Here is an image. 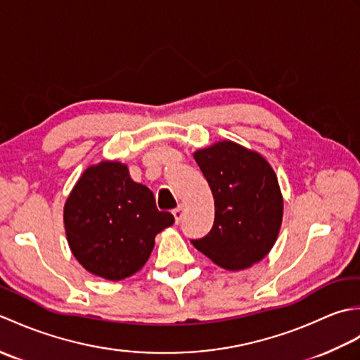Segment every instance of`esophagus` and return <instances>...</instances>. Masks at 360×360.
I'll list each match as a JSON object with an SVG mask.
<instances>
[{
  "mask_svg": "<svg viewBox=\"0 0 360 360\" xmlns=\"http://www.w3.org/2000/svg\"><path fill=\"white\" fill-rule=\"evenodd\" d=\"M173 215H174L176 224H179L182 217H184V205H179V207H176V209L173 210Z\"/></svg>",
  "mask_w": 360,
  "mask_h": 360,
  "instance_id": "1",
  "label": "esophagus"
}]
</instances>
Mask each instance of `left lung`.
Listing matches in <instances>:
<instances>
[{"label":"left lung","instance_id":"1","mask_svg":"<svg viewBox=\"0 0 360 360\" xmlns=\"http://www.w3.org/2000/svg\"><path fill=\"white\" fill-rule=\"evenodd\" d=\"M215 200L212 231L193 246L227 271H243L269 254L281 227L277 174L259 155L232 141L193 153Z\"/></svg>","mask_w":360,"mask_h":360}]
</instances>
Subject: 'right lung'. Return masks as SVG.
<instances>
[{
    "label": "right lung",
    "mask_w": 360,
    "mask_h": 360,
    "mask_svg": "<svg viewBox=\"0 0 360 360\" xmlns=\"http://www.w3.org/2000/svg\"><path fill=\"white\" fill-rule=\"evenodd\" d=\"M63 221L75 259L93 275L119 281L142 269L156 235L174 217L158 210L155 195L131 179L127 164L102 160L75 182Z\"/></svg>",
    "instance_id": "obj_1"
}]
</instances>
